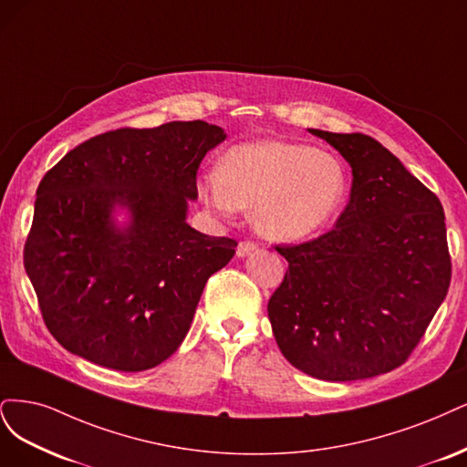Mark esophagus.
Wrapping results in <instances>:
<instances>
[{
    "mask_svg": "<svg viewBox=\"0 0 467 467\" xmlns=\"http://www.w3.org/2000/svg\"><path fill=\"white\" fill-rule=\"evenodd\" d=\"M254 250H255L254 243H250V240H243V243H240L238 248H236V255H238V258H246V255Z\"/></svg>",
    "mask_w": 467,
    "mask_h": 467,
    "instance_id": "34e87169",
    "label": "esophagus"
}]
</instances>
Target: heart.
<instances>
[{
  "label": "heart",
  "mask_w": 467,
  "mask_h": 467,
  "mask_svg": "<svg viewBox=\"0 0 467 467\" xmlns=\"http://www.w3.org/2000/svg\"><path fill=\"white\" fill-rule=\"evenodd\" d=\"M343 162L303 143L254 141L224 153L221 172L200 180V193L219 213L252 209L260 234L295 243L326 229L348 198Z\"/></svg>",
  "instance_id": "obj_1"
}]
</instances>
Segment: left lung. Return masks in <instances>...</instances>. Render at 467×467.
Here are the masks:
<instances>
[{"label":"left lung","mask_w":467,"mask_h":467,"mask_svg":"<svg viewBox=\"0 0 467 467\" xmlns=\"http://www.w3.org/2000/svg\"><path fill=\"white\" fill-rule=\"evenodd\" d=\"M308 131L349 162L351 198L336 229L277 246L289 269L267 316L298 370L327 382L372 379L405 363L448 293L444 212L368 135Z\"/></svg>","instance_id":"left-lung-1"}]
</instances>
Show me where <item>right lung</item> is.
<instances>
[{
	"instance_id": "1",
	"label": "right lung",
	"mask_w": 467,
	"mask_h": 467,
	"mask_svg": "<svg viewBox=\"0 0 467 467\" xmlns=\"http://www.w3.org/2000/svg\"><path fill=\"white\" fill-rule=\"evenodd\" d=\"M224 138L202 119L124 128L44 174L25 269L44 324L69 353L140 372L180 348L207 279L236 248L186 223L200 162Z\"/></svg>"
}]
</instances>
